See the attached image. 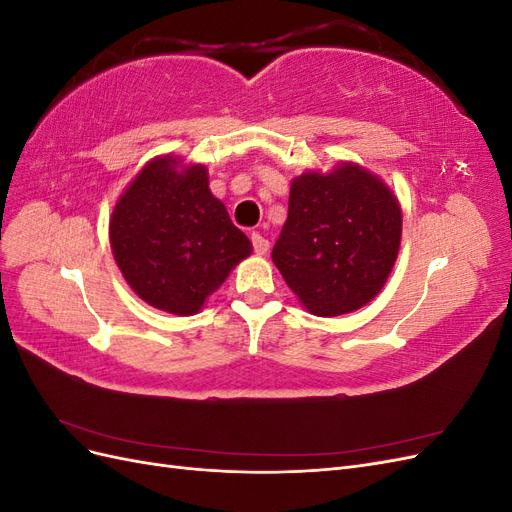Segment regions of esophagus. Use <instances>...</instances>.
Returning <instances> with one entry per match:
<instances>
[{
  "label": "esophagus",
  "mask_w": 512,
  "mask_h": 512,
  "mask_svg": "<svg viewBox=\"0 0 512 512\" xmlns=\"http://www.w3.org/2000/svg\"><path fill=\"white\" fill-rule=\"evenodd\" d=\"M252 245H254V252L258 254V256H262V254H267L269 252V247H271V243H269V239H265L260 235V232H254L252 235Z\"/></svg>",
  "instance_id": "obj_1"
}]
</instances>
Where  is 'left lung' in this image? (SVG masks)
Masks as SVG:
<instances>
[{"label":"left lung","instance_id":"obj_1","mask_svg":"<svg viewBox=\"0 0 512 512\" xmlns=\"http://www.w3.org/2000/svg\"><path fill=\"white\" fill-rule=\"evenodd\" d=\"M401 243V205L365 166L342 160L290 183L288 220L273 262L309 314L367 305L389 280Z\"/></svg>","mask_w":512,"mask_h":512}]
</instances>
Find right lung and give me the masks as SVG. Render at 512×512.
I'll list each match as a JSON object with an SVG mask.
<instances>
[{
	"label": "right lung",
	"mask_w": 512,
	"mask_h": 512,
	"mask_svg": "<svg viewBox=\"0 0 512 512\" xmlns=\"http://www.w3.org/2000/svg\"><path fill=\"white\" fill-rule=\"evenodd\" d=\"M108 239L138 299L175 316L198 314L252 254V241L211 194L207 166L173 153L149 160L128 183L113 207Z\"/></svg>",
	"instance_id": "1"
}]
</instances>
